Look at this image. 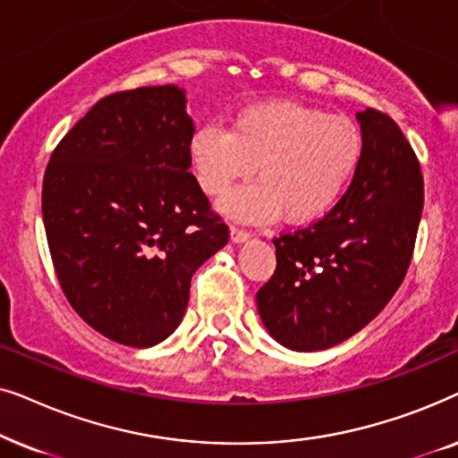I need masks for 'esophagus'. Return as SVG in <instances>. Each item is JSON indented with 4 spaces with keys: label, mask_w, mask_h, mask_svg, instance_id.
<instances>
[{
    "label": "esophagus",
    "mask_w": 458,
    "mask_h": 458,
    "mask_svg": "<svg viewBox=\"0 0 458 458\" xmlns=\"http://www.w3.org/2000/svg\"><path fill=\"white\" fill-rule=\"evenodd\" d=\"M229 233H231V242H233V243H243V242H246L248 237H250V233H248L246 229L235 227V225L229 229Z\"/></svg>",
    "instance_id": "obj_1"
}]
</instances>
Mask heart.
Returning a JSON list of instances; mask_svg holds the SVG:
<instances>
[{"label":"heart","instance_id":"b5f03b06","mask_svg":"<svg viewBox=\"0 0 458 458\" xmlns=\"http://www.w3.org/2000/svg\"><path fill=\"white\" fill-rule=\"evenodd\" d=\"M365 140L352 118L277 99L240 110L231 131L204 124L190 140L198 185L221 198L240 181L259 183L231 193L229 216L265 223L277 215L306 225L335 208L359 171Z\"/></svg>","mask_w":458,"mask_h":458}]
</instances>
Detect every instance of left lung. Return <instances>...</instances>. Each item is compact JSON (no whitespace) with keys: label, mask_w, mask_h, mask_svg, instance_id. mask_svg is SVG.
<instances>
[{"label":"left lung","mask_w":458,"mask_h":458,"mask_svg":"<svg viewBox=\"0 0 458 458\" xmlns=\"http://www.w3.org/2000/svg\"><path fill=\"white\" fill-rule=\"evenodd\" d=\"M356 118L365 152L348 191L309 227L275 237L277 268L256 293L268 334L300 352L335 346L371 323L415 250L423 210L417 156L384 112Z\"/></svg>","instance_id":"left-lung-1"}]
</instances>
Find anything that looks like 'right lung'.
<instances>
[{"label":"right lung","mask_w":458,"mask_h":458,"mask_svg":"<svg viewBox=\"0 0 458 458\" xmlns=\"http://www.w3.org/2000/svg\"><path fill=\"white\" fill-rule=\"evenodd\" d=\"M185 91L106 96L62 137L43 177V225L60 287L112 342L154 346L185 315L191 275L229 242L190 173Z\"/></svg>","instance_id":"add662e5"}]
</instances>
